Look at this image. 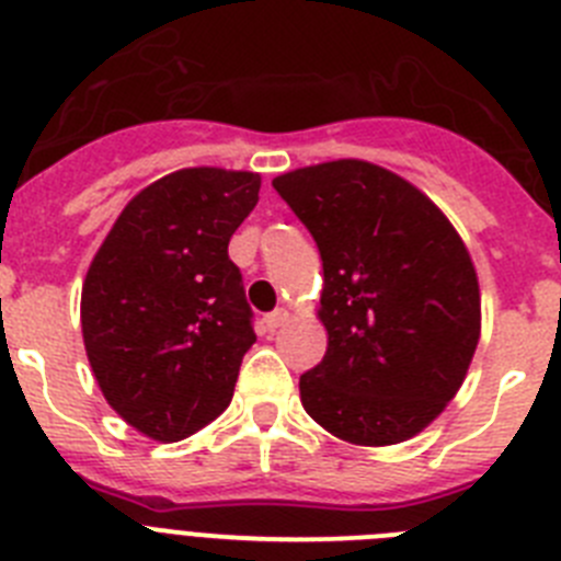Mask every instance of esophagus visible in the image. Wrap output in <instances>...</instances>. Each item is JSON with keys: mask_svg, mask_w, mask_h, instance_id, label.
Wrapping results in <instances>:
<instances>
[{"mask_svg": "<svg viewBox=\"0 0 561 561\" xmlns=\"http://www.w3.org/2000/svg\"><path fill=\"white\" fill-rule=\"evenodd\" d=\"M286 320H289V311H286V308H275L272 314L264 317V325H266V331H275V328L284 325Z\"/></svg>", "mask_w": 561, "mask_h": 561, "instance_id": "obj_1", "label": "esophagus"}]
</instances>
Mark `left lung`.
Returning a JSON list of instances; mask_svg holds the SVG:
<instances>
[{
    "instance_id": "left-lung-1",
    "label": "left lung",
    "mask_w": 561,
    "mask_h": 561,
    "mask_svg": "<svg viewBox=\"0 0 561 561\" xmlns=\"http://www.w3.org/2000/svg\"><path fill=\"white\" fill-rule=\"evenodd\" d=\"M314 236L328 351L300 375L308 417L353 445H398L465 381L479 277L448 217L409 180L344 158L272 180Z\"/></svg>"
}]
</instances>
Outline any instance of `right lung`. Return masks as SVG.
<instances>
[{
	"instance_id": "right-lung-1",
	"label": "right lung",
	"mask_w": 561,
	"mask_h": 561,
	"mask_svg": "<svg viewBox=\"0 0 561 561\" xmlns=\"http://www.w3.org/2000/svg\"><path fill=\"white\" fill-rule=\"evenodd\" d=\"M255 172L180 169L138 192L82 284V342L125 423L178 442L228 409L253 311L230 236L259 203Z\"/></svg>"
}]
</instances>
